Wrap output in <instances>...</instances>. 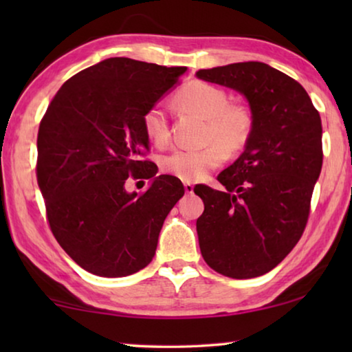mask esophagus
Listing matches in <instances>:
<instances>
[{
	"instance_id": "obj_1",
	"label": "esophagus",
	"mask_w": 352,
	"mask_h": 352,
	"mask_svg": "<svg viewBox=\"0 0 352 352\" xmlns=\"http://www.w3.org/2000/svg\"><path fill=\"white\" fill-rule=\"evenodd\" d=\"M184 190H186L188 194H192L194 192V184L190 182H184Z\"/></svg>"
}]
</instances>
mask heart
<instances>
[{
    "label": "heart",
    "instance_id": "heart-1",
    "mask_svg": "<svg viewBox=\"0 0 352 352\" xmlns=\"http://www.w3.org/2000/svg\"><path fill=\"white\" fill-rule=\"evenodd\" d=\"M175 104L206 121L204 148H177L166 155L162 168L183 182H195L216 169L226 158L247 144L253 132V113L247 105L230 102L222 88L206 82H190L177 91ZM142 129L155 146L164 147L170 138L169 121L160 105H152L142 116Z\"/></svg>",
    "mask_w": 352,
    "mask_h": 352
}]
</instances>
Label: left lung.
<instances>
[{"mask_svg":"<svg viewBox=\"0 0 352 352\" xmlns=\"http://www.w3.org/2000/svg\"><path fill=\"white\" fill-rule=\"evenodd\" d=\"M197 77L242 93L253 113L245 151L217 177L225 189L194 188L205 204L197 219L200 252L220 275L261 276L306 228L323 164L320 113L300 83L267 63L199 69Z\"/></svg>","mask_w":352,"mask_h":352,"instance_id":"1","label":"left lung"}]
</instances>
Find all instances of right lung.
Listing matches in <instances>:
<instances>
[{
	"instance_id": "right-lung-1",
	"label": "right lung",
	"mask_w": 352,
	"mask_h": 352,
	"mask_svg": "<svg viewBox=\"0 0 352 352\" xmlns=\"http://www.w3.org/2000/svg\"><path fill=\"white\" fill-rule=\"evenodd\" d=\"M186 67L111 57L63 83L40 122L37 182L60 247L83 270L129 276L155 254L164 219L183 197L177 177L144 160L142 116ZM129 176L152 177L129 195Z\"/></svg>"
}]
</instances>
